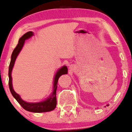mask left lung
I'll return each mask as SVG.
<instances>
[{
    "label": "left lung",
    "instance_id": "1",
    "mask_svg": "<svg viewBox=\"0 0 132 132\" xmlns=\"http://www.w3.org/2000/svg\"><path fill=\"white\" fill-rule=\"evenodd\" d=\"M108 105H106V106H108Z\"/></svg>",
    "mask_w": 132,
    "mask_h": 132
}]
</instances>
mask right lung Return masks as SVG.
<instances>
[{
    "label": "right lung",
    "instance_id": "right-lung-1",
    "mask_svg": "<svg viewBox=\"0 0 132 132\" xmlns=\"http://www.w3.org/2000/svg\"><path fill=\"white\" fill-rule=\"evenodd\" d=\"M33 35V33L32 31H28L23 35L19 39V42L17 46H16L15 49L13 51L11 56V61L10 63L9 66V71H8V77H9V81H8V84H9V88L10 90L11 94L15 98V99L18 101L24 109L28 111L33 113H43V112H47L54 110L56 105V91L57 89V83L58 78L60 77L63 74H66L68 73V68L66 66H63L58 71L56 72L55 76L54 77V88H53V91L51 95L47 98L46 100L44 101L36 103H31L23 101L21 99V97L19 94H18L14 91L12 85V77H11V71H12L13 68L14 66V62L16 61V58L21 52V49H22V47L24 46L25 41L26 39H29Z\"/></svg>",
    "mask_w": 132,
    "mask_h": 132
}]
</instances>
